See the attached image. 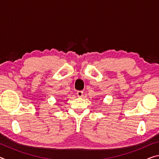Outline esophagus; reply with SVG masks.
Masks as SVG:
<instances>
[{
  "label": "esophagus",
  "instance_id": "1",
  "mask_svg": "<svg viewBox=\"0 0 159 159\" xmlns=\"http://www.w3.org/2000/svg\"><path fill=\"white\" fill-rule=\"evenodd\" d=\"M83 95V91H78L77 92V96L79 98H81Z\"/></svg>",
  "mask_w": 159,
  "mask_h": 159
}]
</instances>
